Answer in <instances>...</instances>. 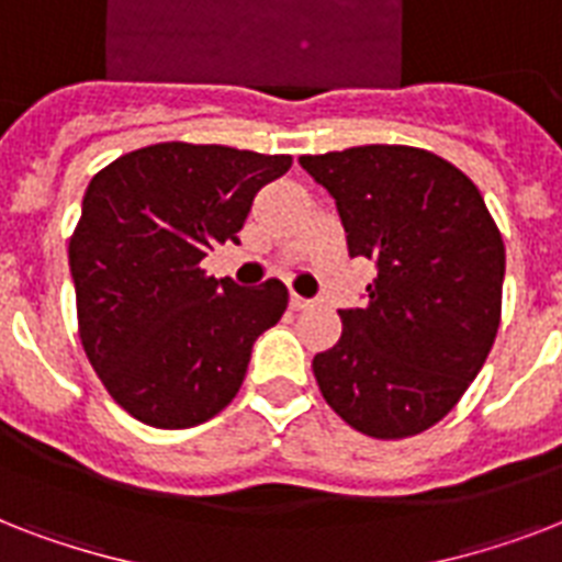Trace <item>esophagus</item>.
I'll return each mask as SVG.
<instances>
[{
    "label": "esophagus",
    "mask_w": 562,
    "mask_h": 562,
    "mask_svg": "<svg viewBox=\"0 0 562 562\" xmlns=\"http://www.w3.org/2000/svg\"><path fill=\"white\" fill-rule=\"evenodd\" d=\"M312 306V303H308L306 297H300V294H291V308H294V312H300V308H308Z\"/></svg>",
    "instance_id": "1"
}]
</instances>
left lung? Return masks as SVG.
I'll return each mask as SVG.
<instances>
[{"instance_id":"8db88e82","label":"left lung","mask_w":562,"mask_h":562,"mask_svg":"<svg viewBox=\"0 0 562 562\" xmlns=\"http://www.w3.org/2000/svg\"><path fill=\"white\" fill-rule=\"evenodd\" d=\"M333 194L350 256L373 259L368 306L312 361L326 405L361 435L402 440L461 402L502 321L505 241L479 187L411 145L306 154Z\"/></svg>"}]
</instances>
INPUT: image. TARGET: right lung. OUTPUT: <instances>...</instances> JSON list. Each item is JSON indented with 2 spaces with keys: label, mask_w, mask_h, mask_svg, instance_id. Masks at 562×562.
<instances>
[{
  "label": "right lung",
  "mask_w": 562,
  "mask_h": 562,
  "mask_svg": "<svg viewBox=\"0 0 562 562\" xmlns=\"http://www.w3.org/2000/svg\"><path fill=\"white\" fill-rule=\"evenodd\" d=\"M289 169V154L157 143L90 180L69 238L78 335L104 391L145 426L221 414L254 341L289 306L280 280L238 289L201 268L210 247L238 241L256 192Z\"/></svg>",
  "instance_id": "1"
}]
</instances>
